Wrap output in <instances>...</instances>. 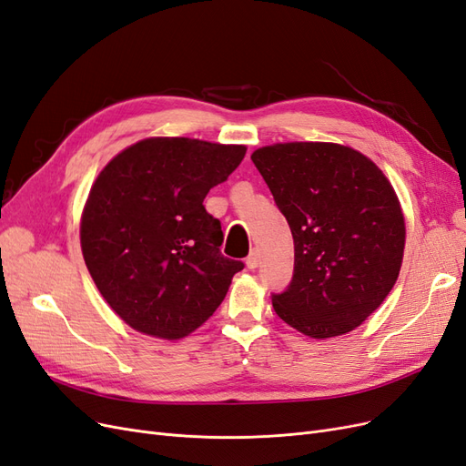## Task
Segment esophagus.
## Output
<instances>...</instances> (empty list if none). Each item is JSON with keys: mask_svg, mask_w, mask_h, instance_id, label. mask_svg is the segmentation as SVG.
<instances>
[{"mask_svg": "<svg viewBox=\"0 0 466 466\" xmlns=\"http://www.w3.org/2000/svg\"><path fill=\"white\" fill-rule=\"evenodd\" d=\"M245 264H247L248 269H256V268H258V264H260V252H258V250H252Z\"/></svg>", "mask_w": 466, "mask_h": 466, "instance_id": "obj_1", "label": "esophagus"}]
</instances>
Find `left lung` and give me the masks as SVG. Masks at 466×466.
<instances>
[{"label":"left lung","mask_w":466,"mask_h":466,"mask_svg":"<svg viewBox=\"0 0 466 466\" xmlns=\"http://www.w3.org/2000/svg\"><path fill=\"white\" fill-rule=\"evenodd\" d=\"M250 159L293 233L295 274L276 314L314 339L359 328L393 289L405 216L383 171L335 142H278Z\"/></svg>","instance_id":"left-lung-1"}]
</instances>
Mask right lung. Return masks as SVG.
I'll use <instances>...</instances> for the list:
<instances>
[{"label":"right lung","mask_w":466,"mask_h":466,"mask_svg":"<svg viewBox=\"0 0 466 466\" xmlns=\"http://www.w3.org/2000/svg\"><path fill=\"white\" fill-rule=\"evenodd\" d=\"M247 147L150 137L111 157L80 216L90 276L127 326L175 341L200 328L226 299L243 262L219 252V219L206 212Z\"/></svg>","instance_id":"right-lung-1"}]
</instances>
